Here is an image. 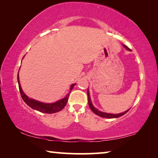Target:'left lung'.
Segmentation results:
<instances>
[{
	"label": "left lung",
	"mask_w": 158,
	"mask_h": 158,
	"mask_svg": "<svg viewBox=\"0 0 158 158\" xmlns=\"http://www.w3.org/2000/svg\"><path fill=\"white\" fill-rule=\"evenodd\" d=\"M125 48H126L127 50L131 51V49H130L129 48H128L127 46H125V45H123ZM87 95H88V102H89V107L90 108V109L94 112V113L98 115V116H100V117H102V118H118V117H121L123 115H124L127 113V112L129 111V109L127 111H125L124 112H123V113L121 114H108V113H105V112H102V111H100L98 110L97 109L94 107V106L93 105V104L91 102V100H90V94H89V90H88L87 91Z\"/></svg>",
	"instance_id": "1"
}]
</instances>
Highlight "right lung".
Returning <instances> with one entry per match:
<instances>
[{"label":"right lung","mask_w":158,"mask_h":158,"mask_svg":"<svg viewBox=\"0 0 158 158\" xmlns=\"http://www.w3.org/2000/svg\"><path fill=\"white\" fill-rule=\"evenodd\" d=\"M17 80H18L19 88V91H20L21 98H22L23 100L25 102L26 105H28L32 109H35L37 111H39L45 114H54L62 110V109L65 107V106L66 105L67 102H68V98H69V93H68V94H67L65 98L61 99V100L56 102L54 103L41 102L37 101L35 100H33V99L29 98L28 96L23 92L22 89H21L20 83H19V73L17 75ZM74 85H75V84H72V85L70 86V91L74 88Z\"/></svg>","instance_id":"1"}]
</instances>
